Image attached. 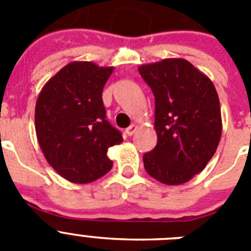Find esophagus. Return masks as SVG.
<instances>
[{"instance_id":"1","label":"esophagus","mask_w":251,"mask_h":251,"mask_svg":"<svg viewBox=\"0 0 251 251\" xmlns=\"http://www.w3.org/2000/svg\"><path fill=\"white\" fill-rule=\"evenodd\" d=\"M137 129H138V127H137V126H134V124H132V126H129V127L126 129V133H127V136L130 137L137 132Z\"/></svg>"}]
</instances>
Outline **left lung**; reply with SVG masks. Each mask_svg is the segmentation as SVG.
Segmentation results:
<instances>
[{"label":"left lung","mask_w":251,"mask_h":251,"mask_svg":"<svg viewBox=\"0 0 251 251\" xmlns=\"http://www.w3.org/2000/svg\"><path fill=\"white\" fill-rule=\"evenodd\" d=\"M154 95L157 145L143 154L148 174L166 185H181L212 158L223 130L220 101L212 81L183 59L138 68Z\"/></svg>","instance_id":"8db88e82"}]
</instances>
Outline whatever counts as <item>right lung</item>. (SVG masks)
<instances>
[{"label": "right lung", "instance_id": "obj_1", "mask_svg": "<svg viewBox=\"0 0 251 251\" xmlns=\"http://www.w3.org/2000/svg\"><path fill=\"white\" fill-rule=\"evenodd\" d=\"M113 68L90 61L64 66L45 84L36 101L35 128L50 166L74 183L93 182L112 168L108 148L123 142L105 119L101 93Z\"/></svg>", "mask_w": 251, "mask_h": 251}]
</instances>
